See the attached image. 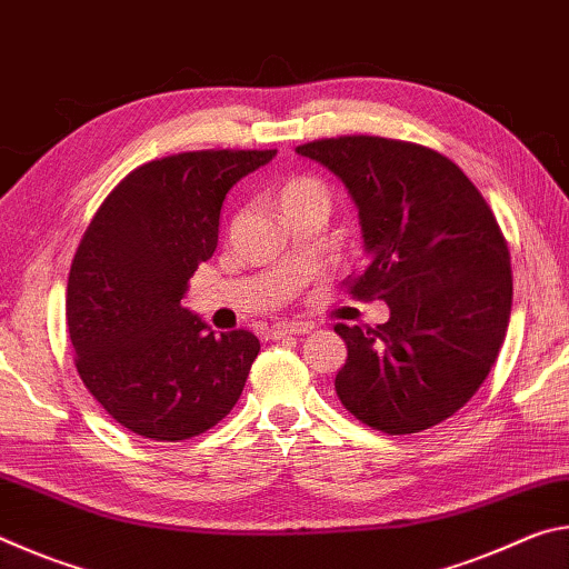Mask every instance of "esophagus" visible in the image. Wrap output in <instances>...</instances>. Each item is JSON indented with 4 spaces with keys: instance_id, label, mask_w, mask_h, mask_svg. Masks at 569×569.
<instances>
[{
    "instance_id": "obj_1",
    "label": "esophagus",
    "mask_w": 569,
    "mask_h": 569,
    "mask_svg": "<svg viewBox=\"0 0 569 569\" xmlns=\"http://www.w3.org/2000/svg\"><path fill=\"white\" fill-rule=\"evenodd\" d=\"M313 326L311 323H276L268 329V339H286V336H298V333H308Z\"/></svg>"
}]
</instances>
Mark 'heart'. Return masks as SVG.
<instances>
[{"label":"heart","instance_id":"heart-1","mask_svg":"<svg viewBox=\"0 0 569 569\" xmlns=\"http://www.w3.org/2000/svg\"><path fill=\"white\" fill-rule=\"evenodd\" d=\"M278 203H281L283 213L296 208H306V206H319L329 210L331 196H329V188H326L319 178L301 176L283 182V188L278 190Z\"/></svg>","mask_w":569,"mask_h":569}]
</instances>
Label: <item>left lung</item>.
Masks as SVG:
<instances>
[{
  "label": "left lung",
  "instance_id": "left-lung-1",
  "mask_svg": "<svg viewBox=\"0 0 569 569\" xmlns=\"http://www.w3.org/2000/svg\"><path fill=\"white\" fill-rule=\"evenodd\" d=\"M339 178L359 208L366 263L349 291L389 306L377 329L336 326L346 363L336 393L366 427L413 435L475 397L512 311L509 250L465 172L413 142L371 138L298 146Z\"/></svg>",
  "mask_w": 569,
  "mask_h": 569
}]
</instances>
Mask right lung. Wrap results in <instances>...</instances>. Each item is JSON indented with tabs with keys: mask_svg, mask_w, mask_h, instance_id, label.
<instances>
[{
	"mask_svg": "<svg viewBox=\"0 0 569 569\" xmlns=\"http://www.w3.org/2000/svg\"><path fill=\"white\" fill-rule=\"evenodd\" d=\"M276 150H200L132 170L84 230L67 281L80 379L132 435L182 441L236 407L261 343L182 306L218 246L220 208Z\"/></svg>",
	"mask_w": 569,
	"mask_h": 569,
	"instance_id": "1",
	"label": "right lung"
}]
</instances>
